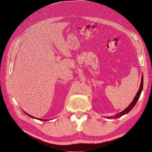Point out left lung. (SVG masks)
Segmentation results:
<instances>
[{
  "instance_id": "left-lung-1",
  "label": "left lung",
  "mask_w": 152,
  "mask_h": 152,
  "mask_svg": "<svg viewBox=\"0 0 152 152\" xmlns=\"http://www.w3.org/2000/svg\"><path fill=\"white\" fill-rule=\"evenodd\" d=\"M142 88H143V76H142V78H141V85H140V89H139L138 91H137L136 95L135 96V97H134V98L133 99V101L131 102V104L129 105V106L127 108H126L125 110H124V111H122V112H120V113L116 114L113 118H119V117L123 116L124 115H126V113H129V112L130 111V110H131L134 107V106L136 105V104L137 100L139 99L141 93V91H142Z\"/></svg>"
}]
</instances>
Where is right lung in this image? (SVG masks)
Here are the masks:
<instances>
[{"label": "right lung", "instance_id": "right-lung-1", "mask_svg": "<svg viewBox=\"0 0 152 152\" xmlns=\"http://www.w3.org/2000/svg\"><path fill=\"white\" fill-rule=\"evenodd\" d=\"M26 113L27 115H28L29 116H30L31 118H36L34 117V116H31V115H29L28 113ZM38 119H39V120H40V121H45L47 120V119H40V118H39Z\"/></svg>", "mask_w": 152, "mask_h": 152}]
</instances>
